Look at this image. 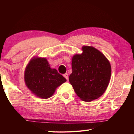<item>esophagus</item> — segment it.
<instances>
[{"mask_svg":"<svg viewBox=\"0 0 134 134\" xmlns=\"http://www.w3.org/2000/svg\"><path fill=\"white\" fill-rule=\"evenodd\" d=\"M63 76H64V77L68 81V79H69V75H68V74L67 73L64 74L63 75Z\"/></svg>","mask_w":134,"mask_h":134,"instance_id":"esophagus-1","label":"esophagus"}]
</instances>
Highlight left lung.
Here are the masks:
<instances>
[{
	"instance_id": "1",
	"label": "left lung",
	"mask_w": 134,
	"mask_h": 134,
	"mask_svg": "<svg viewBox=\"0 0 134 134\" xmlns=\"http://www.w3.org/2000/svg\"><path fill=\"white\" fill-rule=\"evenodd\" d=\"M82 53L72 58V72L69 81L81 100L90 102L103 94L109 85L111 65L105 55L96 48L85 45Z\"/></svg>"
}]
</instances>
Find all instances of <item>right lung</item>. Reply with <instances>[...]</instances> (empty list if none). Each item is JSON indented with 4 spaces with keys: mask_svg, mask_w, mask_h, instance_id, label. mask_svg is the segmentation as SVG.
<instances>
[{
    "mask_svg": "<svg viewBox=\"0 0 134 134\" xmlns=\"http://www.w3.org/2000/svg\"><path fill=\"white\" fill-rule=\"evenodd\" d=\"M24 81L34 95L47 99L52 97L57 88L67 80L55 69L51 68L46 58L34 56L25 68Z\"/></svg>",
    "mask_w": 134,
    "mask_h": 134,
    "instance_id": "obj_1",
    "label": "right lung"
}]
</instances>
